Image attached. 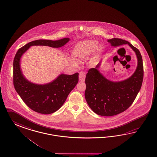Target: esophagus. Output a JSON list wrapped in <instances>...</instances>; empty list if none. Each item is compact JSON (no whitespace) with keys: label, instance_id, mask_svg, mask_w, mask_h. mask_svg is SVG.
Returning a JSON list of instances; mask_svg holds the SVG:
<instances>
[{"label":"esophagus","instance_id":"34e87169","mask_svg":"<svg viewBox=\"0 0 157 157\" xmlns=\"http://www.w3.org/2000/svg\"><path fill=\"white\" fill-rule=\"evenodd\" d=\"M86 78V73L84 71H81L79 73V80L81 82L85 81Z\"/></svg>","mask_w":157,"mask_h":157}]
</instances>
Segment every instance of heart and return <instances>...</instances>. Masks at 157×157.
Here are the masks:
<instances>
[{
    "mask_svg": "<svg viewBox=\"0 0 157 157\" xmlns=\"http://www.w3.org/2000/svg\"><path fill=\"white\" fill-rule=\"evenodd\" d=\"M98 41L94 40L80 41L74 47L71 51V56L76 61H80L90 56L94 52L89 62L92 65H95L104 52V47L101 45L98 46ZM73 63L76 64V62Z\"/></svg>",
    "mask_w": 157,
    "mask_h": 157,
    "instance_id": "heart-1",
    "label": "heart"
}]
</instances>
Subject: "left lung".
<instances>
[{
    "instance_id": "left-lung-1",
    "label": "left lung",
    "mask_w": 157,
    "mask_h": 157,
    "mask_svg": "<svg viewBox=\"0 0 157 157\" xmlns=\"http://www.w3.org/2000/svg\"><path fill=\"white\" fill-rule=\"evenodd\" d=\"M107 41L111 46L128 44L135 51L137 66L130 77L121 81H111L100 73L101 61L88 71L86 77L85 98L92 110L101 116H113L125 111L135 101L143 80V65L139 50L124 40L113 38Z\"/></svg>"
}]
</instances>
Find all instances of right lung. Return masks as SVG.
Wrapping results in <instances>:
<instances>
[{"label": "right lung", "instance_id": "right-lung-1", "mask_svg": "<svg viewBox=\"0 0 157 157\" xmlns=\"http://www.w3.org/2000/svg\"><path fill=\"white\" fill-rule=\"evenodd\" d=\"M69 40V38H63L56 41H32L17 52L13 62L14 86L22 101L32 110L48 114L59 109L77 84L78 73H76L72 75L61 74L50 83L41 85L34 84L26 80L22 73L20 67L21 56L30 46H46L58 48L66 44Z\"/></svg>", "mask_w": 157, "mask_h": 157}]
</instances>
